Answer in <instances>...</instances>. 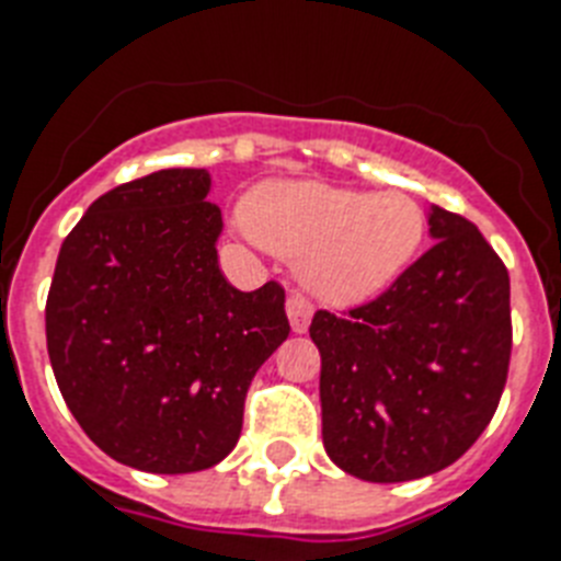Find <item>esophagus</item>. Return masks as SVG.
<instances>
[{
    "label": "esophagus",
    "mask_w": 561,
    "mask_h": 561,
    "mask_svg": "<svg viewBox=\"0 0 561 561\" xmlns=\"http://www.w3.org/2000/svg\"><path fill=\"white\" fill-rule=\"evenodd\" d=\"M287 319H290L294 333H308L310 319H313V305L305 296L290 294L287 296Z\"/></svg>",
    "instance_id": "obj_1"
}]
</instances>
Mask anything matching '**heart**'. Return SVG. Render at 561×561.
<instances>
[{
    "instance_id": "1",
    "label": "heart",
    "mask_w": 561,
    "mask_h": 561,
    "mask_svg": "<svg viewBox=\"0 0 561 561\" xmlns=\"http://www.w3.org/2000/svg\"><path fill=\"white\" fill-rule=\"evenodd\" d=\"M251 237L299 260L310 294L339 305L373 299L396 285L421 253L426 214L403 192H358L313 180H279L248 194Z\"/></svg>"
}]
</instances>
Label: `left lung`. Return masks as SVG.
I'll list each match as a JSON object with an SVG mask.
<instances>
[{
    "mask_svg": "<svg viewBox=\"0 0 561 561\" xmlns=\"http://www.w3.org/2000/svg\"><path fill=\"white\" fill-rule=\"evenodd\" d=\"M435 245L347 316L319 310L321 437L341 471L407 483L446 469L494 417L511 358V282L460 214L428 206Z\"/></svg>",
    "mask_w": 561,
    "mask_h": 561,
    "instance_id": "1",
    "label": "left lung"
}]
</instances>
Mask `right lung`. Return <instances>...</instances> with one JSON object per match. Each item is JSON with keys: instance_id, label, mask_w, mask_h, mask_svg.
<instances>
[{"instance_id": "obj_1", "label": "right lung", "mask_w": 561, "mask_h": 561, "mask_svg": "<svg viewBox=\"0 0 561 561\" xmlns=\"http://www.w3.org/2000/svg\"><path fill=\"white\" fill-rule=\"evenodd\" d=\"M208 192L206 169H160L101 194L47 294V353L72 417L149 474L231 455L253 375L290 333L276 282L242 294L222 276Z\"/></svg>"}]
</instances>
